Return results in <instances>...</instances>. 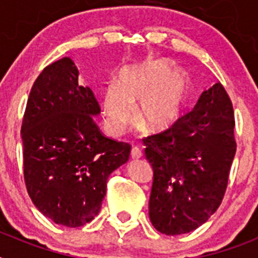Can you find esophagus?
<instances>
[{"label":"esophagus","mask_w":258,"mask_h":258,"mask_svg":"<svg viewBox=\"0 0 258 258\" xmlns=\"http://www.w3.org/2000/svg\"><path fill=\"white\" fill-rule=\"evenodd\" d=\"M131 157L133 160H137V159H141L142 157V151H141L138 147H133L131 151Z\"/></svg>","instance_id":"obj_1"}]
</instances>
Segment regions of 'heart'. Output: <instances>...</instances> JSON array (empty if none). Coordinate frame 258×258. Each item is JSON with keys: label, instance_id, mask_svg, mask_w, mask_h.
Returning a JSON list of instances; mask_svg holds the SVG:
<instances>
[{"label": "heart", "instance_id": "b5f03b06", "mask_svg": "<svg viewBox=\"0 0 258 258\" xmlns=\"http://www.w3.org/2000/svg\"><path fill=\"white\" fill-rule=\"evenodd\" d=\"M188 99V80L169 61L152 59L118 71L116 83L101 92L104 129L117 137L137 120L150 133H164L177 124Z\"/></svg>", "mask_w": 258, "mask_h": 258}]
</instances>
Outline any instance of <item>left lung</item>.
<instances>
[{"instance_id":"1","label":"left lung","mask_w":258,"mask_h":258,"mask_svg":"<svg viewBox=\"0 0 258 258\" xmlns=\"http://www.w3.org/2000/svg\"><path fill=\"white\" fill-rule=\"evenodd\" d=\"M234 126L231 101L217 83L169 131L143 140L154 172L149 216L157 231L187 234L217 211L236 151Z\"/></svg>"}]
</instances>
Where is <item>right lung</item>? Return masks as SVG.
Wrapping results in <instances>:
<instances>
[{"label": "right lung", "instance_id": "1", "mask_svg": "<svg viewBox=\"0 0 258 258\" xmlns=\"http://www.w3.org/2000/svg\"><path fill=\"white\" fill-rule=\"evenodd\" d=\"M92 89L79 85L70 56L44 68L29 93L22 125L24 179L36 208L52 222L80 227L99 213L109 174L131 145L109 140Z\"/></svg>", "mask_w": 258, "mask_h": 258}]
</instances>
